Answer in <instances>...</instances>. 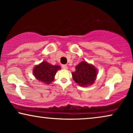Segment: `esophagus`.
Returning <instances> with one entry per match:
<instances>
[{"instance_id": "obj_1", "label": "esophagus", "mask_w": 133, "mask_h": 133, "mask_svg": "<svg viewBox=\"0 0 133 133\" xmlns=\"http://www.w3.org/2000/svg\"><path fill=\"white\" fill-rule=\"evenodd\" d=\"M62 68H63L64 70H67V69H68V66H67L66 65H63L62 66Z\"/></svg>"}]
</instances>
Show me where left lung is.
Wrapping results in <instances>:
<instances>
[{
	"instance_id": "left-lung-1",
	"label": "left lung",
	"mask_w": 133,
	"mask_h": 133,
	"mask_svg": "<svg viewBox=\"0 0 133 133\" xmlns=\"http://www.w3.org/2000/svg\"><path fill=\"white\" fill-rule=\"evenodd\" d=\"M76 71L71 73L73 80L81 86L92 84L96 79L97 70L94 65L83 61L75 67Z\"/></svg>"
}]
</instances>
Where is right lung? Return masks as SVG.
I'll return each instance as SVG.
<instances>
[{
  "instance_id": "1",
  "label": "right lung",
  "mask_w": 133,
  "mask_h": 133,
  "mask_svg": "<svg viewBox=\"0 0 133 133\" xmlns=\"http://www.w3.org/2000/svg\"><path fill=\"white\" fill-rule=\"evenodd\" d=\"M60 69L61 67L59 65H52L48 62L43 61L34 66L32 73L39 81L49 84L54 81L57 71Z\"/></svg>"
}]
</instances>
